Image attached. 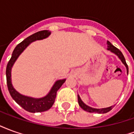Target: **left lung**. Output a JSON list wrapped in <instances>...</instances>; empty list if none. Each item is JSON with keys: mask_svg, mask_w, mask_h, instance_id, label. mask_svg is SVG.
<instances>
[{"mask_svg": "<svg viewBox=\"0 0 134 134\" xmlns=\"http://www.w3.org/2000/svg\"><path fill=\"white\" fill-rule=\"evenodd\" d=\"M107 44H108V48L107 49L109 50L110 52H111L113 54H115V55L118 56V57L120 59L121 61L122 62V63L125 65V67H126V70H127V74L129 73V67H128V65H127L126 62V59L124 58V55L121 52L120 50L117 49L116 47H114L110 41H107ZM77 98H78V103L79 105L81 107L82 109L87 111V112L89 113H106L109 112L110 110L113 108V105L112 106L108 107V108H92V107L88 106L87 105H86L85 103H83V101L82 100L80 97L79 95H77Z\"/></svg>", "mask_w": 134, "mask_h": 134, "instance_id": "1", "label": "left lung"}]
</instances>
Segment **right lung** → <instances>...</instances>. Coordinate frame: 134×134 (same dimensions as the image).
I'll use <instances>...</instances> for the list:
<instances>
[{
	"instance_id": "right-lung-1",
	"label": "right lung",
	"mask_w": 134,
	"mask_h": 134,
	"mask_svg": "<svg viewBox=\"0 0 134 134\" xmlns=\"http://www.w3.org/2000/svg\"><path fill=\"white\" fill-rule=\"evenodd\" d=\"M50 34H51V31H49L43 30L38 31L32 35L29 36L26 38H25L24 41L18 44L14 49L12 53L11 58L7 64L6 80H7L8 91L13 100L16 101L20 106H21L24 109L29 112H44L50 109L54 103L57 90L61 87L62 85L66 80V79L57 80L54 82V84L53 85V86L47 96L42 98H32L29 96H24L21 93H19L18 91H16V89L13 87L12 82H11V70H12L13 64L16 62L17 59L19 58L20 54L26 49V48L29 44L36 40H42L44 38H47Z\"/></svg>"
}]
</instances>
